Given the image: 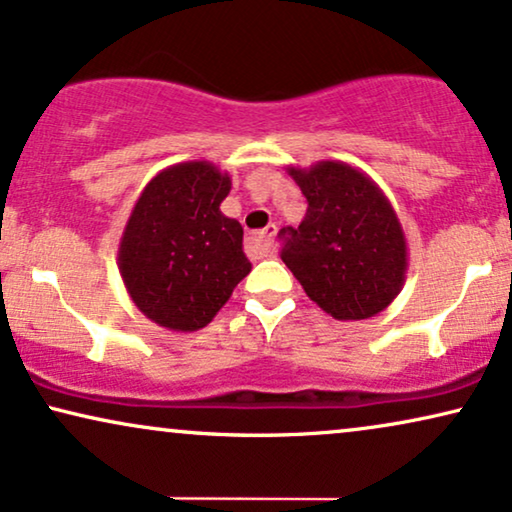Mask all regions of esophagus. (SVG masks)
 <instances>
[{"label":"esophagus","instance_id":"esophagus-1","mask_svg":"<svg viewBox=\"0 0 512 512\" xmlns=\"http://www.w3.org/2000/svg\"><path fill=\"white\" fill-rule=\"evenodd\" d=\"M272 242H275V228H265L261 232L249 235L247 247L254 256H268L272 251Z\"/></svg>","mask_w":512,"mask_h":512}]
</instances>
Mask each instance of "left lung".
Returning <instances> with one entry per match:
<instances>
[{"mask_svg":"<svg viewBox=\"0 0 512 512\" xmlns=\"http://www.w3.org/2000/svg\"><path fill=\"white\" fill-rule=\"evenodd\" d=\"M287 171L308 211L298 230H289L282 261L305 294L341 322L386 310L409 268L407 237L386 192L341 159Z\"/></svg>","mask_w":512,"mask_h":512,"instance_id":"obj_1","label":"left lung"}]
</instances>
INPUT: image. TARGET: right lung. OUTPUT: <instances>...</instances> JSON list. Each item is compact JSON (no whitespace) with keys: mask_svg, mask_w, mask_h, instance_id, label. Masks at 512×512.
Here are the masks:
<instances>
[{"mask_svg":"<svg viewBox=\"0 0 512 512\" xmlns=\"http://www.w3.org/2000/svg\"><path fill=\"white\" fill-rule=\"evenodd\" d=\"M230 188V174L192 159L159 171L136 199L117 265L126 294L159 327H207L251 272L242 225L221 211Z\"/></svg>","mask_w":512,"mask_h":512,"instance_id":"right-lung-1","label":"right lung"}]
</instances>
